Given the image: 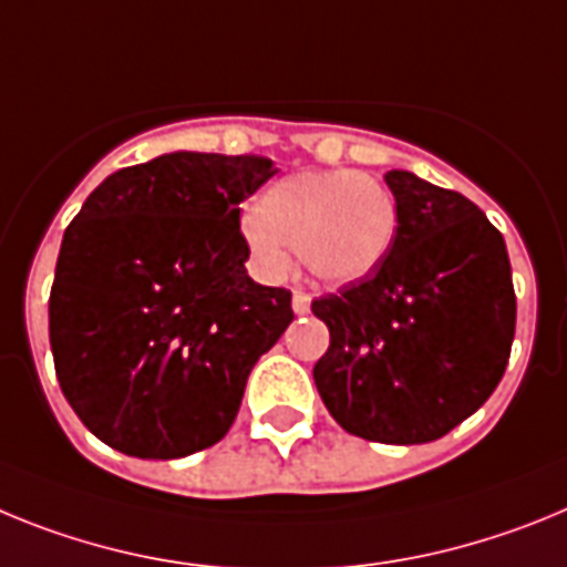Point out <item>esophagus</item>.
I'll use <instances>...</instances> for the list:
<instances>
[{
    "instance_id": "34e87169",
    "label": "esophagus",
    "mask_w": 567,
    "mask_h": 567,
    "mask_svg": "<svg viewBox=\"0 0 567 567\" xmlns=\"http://www.w3.org/2000/svg\"><path fill=\"white\" fill-rule=\"evenodd\" d=\"M293 313H297V317H302V313H308L311 311V297H308V293H302V290H297V293H293Z\"/></svg>"
}]
</instances>
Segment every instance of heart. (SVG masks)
<instances>
[{
  "label": "heart",
  "mask_w": 567,
  "mask_h": 567,
  "mask_svg": "<svg viewBox=\"0 0 567 567\" xmlns=\"http://www.w3.org/2000/svg\"><path fill=\"white\" fill-rule=\"evenodd\" d=\"M239 230L262 277L288 274L293 245L311 277L351 285L385 262L400 208L382 182L359 171H299L274 182Z\"/></svg>",
  "instance_id": "b5f03b06"
}]
</instances>
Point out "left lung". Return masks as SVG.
<instances>
[{"instance_id":"8db88e82","label":"left lung","mask_w":567,"mask_h":567,"mask_svg":"<svg viewBox=\"0 0 567 567\" xmlns=\"http://www.w3.org/2000/svg\"><path fill=\"white\" fill-rule=\"evenodd\" d=\"M400 230L385 262L313 299L331 344L313 382L353 436L422 445L454 431L499 385L516 328L505 239L456 190L388 171Z\"/></svg>"}]
</instances>
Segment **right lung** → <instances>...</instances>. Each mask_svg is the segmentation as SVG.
I'll return each mask as SVG.
<instances>
[{
  "label": "right lung",
  "instance_id": "1",
  "mask_svg": "<svg viewBox=\"0 0 567 567\" xmlns=\"http://www.w3.org/2000/svg\"><path fill=\"white\" fill-rule=\"evenodd\" d=\"M265 156L176 151L107 176L62 236L48 322L59 388L113 451L179 460L234 425L290 290L245 270L239 202Z\"/></svg>",
  "mask_w": 567,
  "mask_h": 567
}]
</instances>
